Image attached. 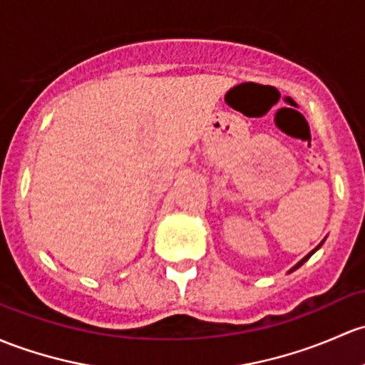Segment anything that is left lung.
<instances>
[{"instance_id": "obj_1", "label": "left lung", "mask_w": 365, "mask_h": 365, "mask_svg": "<svg viewBox=\"0 0 365 365\" xmlns=\"http://www.w3.org/2000/svg\"><path fill=\"white\" fill-rule=\"evenodd\" d=\"M322 245H324V241H322V243H320V245H318V247H317V248H314V250H312V252H309V253H308V255H306V257H304V259H302V260H299V262H297V264H295V266L292 267V269H290V271H289V273H292V271H295V269H299V267H301V266H302V264H304V262H306V260H308V259H309V257H312V255H313V253H314V252H317V250H318V248H320V247H322Z\"/></svg>"}]
</instances>
